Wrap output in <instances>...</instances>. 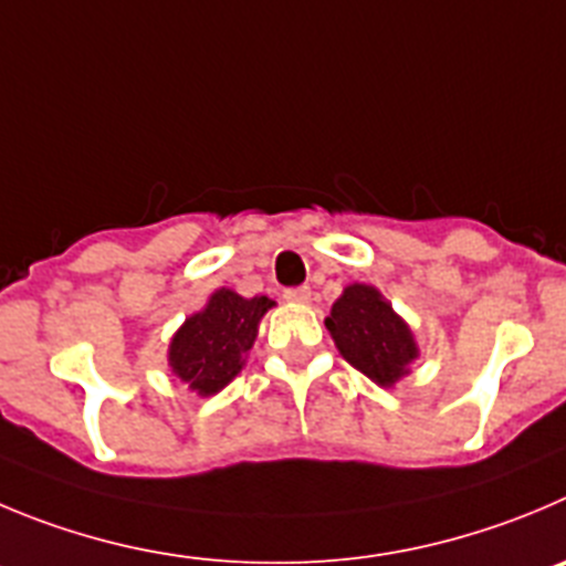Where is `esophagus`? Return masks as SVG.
I'll list each match as a JSON object with an SVG mask.
<instances>
[{
  "instance_id": "34e87169",
  "label": "esophagus",
  "mask_w": 566,
  "mask_h": 566,
  "mask_svg": "<svg viewBox=\"0 0 566 566\" xmlns=\"http://www.w3.org/2000/svg\"><path fill=\"white\" fill-rule=\"evenodd\" d=\"M284 298L293 301V304H307V301L313 298V290H310V287H290V290H284Z\"/></svg>"
}]
</instances>
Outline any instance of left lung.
Wrapping results in <instances>:
<instances>
[{"label": "left lung", "instance_id": "8db88e82", "mask_svg": "<svg viewBox=\"0 0 566 566\" xmlns=\"http://www.w3.org/2000/svg\"><path fill=\"white\" fill-rule=\"evenodd\" d=\"M326 329L340 355L377 385H394L419 355L408 324L368 284L343 290L326 318Z\"/></svg>", "mask_w": 566, "mask_h": 566}]
</instances>
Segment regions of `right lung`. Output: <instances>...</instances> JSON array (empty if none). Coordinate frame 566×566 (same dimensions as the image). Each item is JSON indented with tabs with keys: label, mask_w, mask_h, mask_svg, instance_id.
I'll list each match as a JSON object with an SVG mask.
<instances>
[{
	"label": "right lung",
	"mask_w": 566,
	"mask_h": 566,
	"mask_svg": "<svg viewBox=\"0 0 566 566\" xmlns=\"http://www.w3.org/2000/svg\"><path fill=\"white\" fill-rule=\"evenodd\" d=\"M273 307L265 295L242 298L218 290L203 313H195L170 343V366L200 396L218 394L240 374L248 348L253 346L262 315Z\"/></svg>",
	"instance_id": "add662e5"
}]
</instances>
